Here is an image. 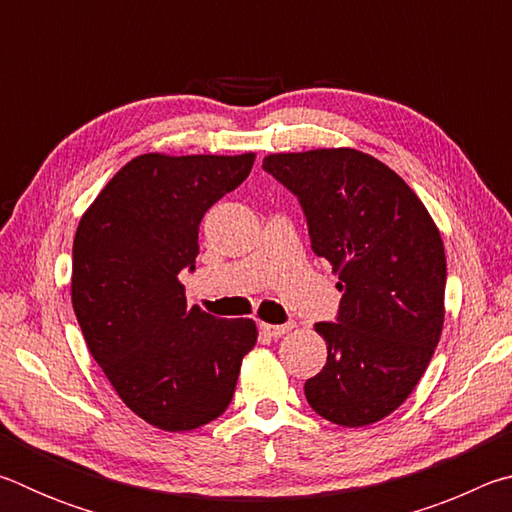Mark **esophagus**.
<instances>
[{"label":"esophagus","instance_id":"obj_1","mask_svg":"<svg viewBox=\"0 0 512 512\" xmlns=\"http://www.w3.org/2000/svg\"><path fill=\"white\" fill-rule=\"evenodd\" d=\"M259 329H262L264 336H271V339H280V336L287 334L289 329H293V323H287V325H268V323H262V325H259Z\"/></svg>","mask_w":512,"mask_h":512}]
</instances>
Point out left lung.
Here are the masks:
<instances>
[{
	"mask_svg": "<svg viewBox=\"0 0 512 512\" xmlns=\"http://www.w3.org/2000/svg\"><path fill=\"white\" fill-rule=\"evenodd\" d=\"M262 167L305 210L311 250L343 291L339 323H316L327 363L311 409L341 427L384 420L418 386L445 323V246L413 189L357 149L271 153Z\"/></svg>",
	"mask_w": 512,
	"mask_h": 512,
	"instance_id": "1",
	"label": "left lung"
}]
</instances>
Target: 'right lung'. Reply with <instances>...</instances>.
Segmentation results:
<instances>
[{
    "label": "right lung",
    "mask_w": 512,
    "mask_h": 512,
    "mask_svg": "<svg viewBox=\"0 0 512 512\" xmlns=\"http://www.w3.org/2000/svg\"><path fill=\"white\" fill-rule=\"evenodd\" d=\"M255 153H144L124 164L81 216L72 305L88 350L128 409L162 431L212 422L235 395L257 343L250 318L187 305L205 212L253 169Z\"/></svg>",
    "instance_id": "obj_1"
}]
</instances>
